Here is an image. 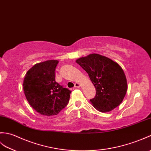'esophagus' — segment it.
Listing matches in <instances>:
<instances>
[{
    "label": "esophagus",
    "mask_w": 151,
    "mask_h": 151,
    "mask_svg": "<svg viewBox=\"0 0 151 151\" xmlns=\"http://www.w3.org/2000/svg\"><path fill=\"white\" fill-rule=\"evenodd\" d=\"M80 86H81V85H80V83H78V82H76L75 83V88H79V87H80Z\"/></svg>",
    "instance_id": "obj_1"
}]
</instances>
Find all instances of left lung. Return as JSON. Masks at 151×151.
I'll list each match as a JSON object with an SVG mask.
<instances>
[{
  "instance_id": "1",
  "label": "left lung",
  "mask_w": 151,
  "mask_h": 151,
  "mask_svg": "<svg viewBox=\"0 0 151 151\" xmlns=\"http://www.w3.org/2000/svg\"><path fill=\"white\" fill-rule=\"evenodd\" d=\"M76 62L87 73L95 87L96 96L90 101L96 109L107 113L122 102L127 91V82L117 62L96 53L80 58Z\"/></svg>"
}]
</instances>
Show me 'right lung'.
Returning <instances> with one entry per match:
<instances>
[{
	"label": "right lung",
	"mask_w": 151,
	"mask_h": 151,
	"mask_svg": "<svg viewBox=\"0 0 151 151\" xmlns=\"http://www.w3.org/2000/svg\"><path fill=\"white\" fill-rule=\"evenodd\" d=\"M58 63L57 60L37 63L28 70L23 81L24 94L30 106L47 116L58 114L67 106L71 93L55 82Z\"/></svg>",
	"instance_id": "1"
}]
</instances>
